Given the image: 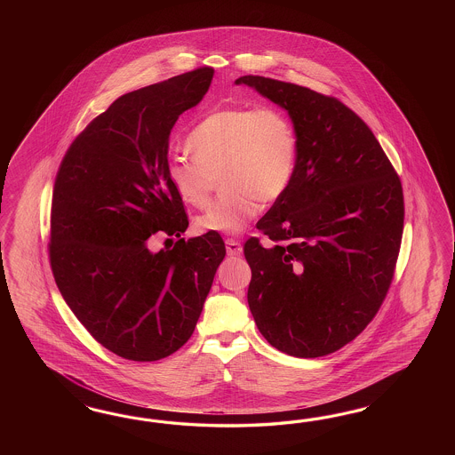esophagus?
Instances as JSON below:
<instances>
[{"label": "esophagus", "instance_id": "1", "mask_svg": "<svg viewBox=\"0 0 455 455\" xmlns=\"http://www.w3.org/2000/svg\"><path fill=\"white\" fill-rule=\"evenodd\" d=\"M225 245H227V253H228L230 257H236V255H240V253L243 251L242 243H240L238 240H234V238H227V240H225Z\"/></svg>", "mask_w": 455, "mask_h": 455}]
</instances>
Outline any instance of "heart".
I'll use <instances>...</instances> for the list:
<instances>
[{
	"label": "heart",
	"mask_w": 455,
	"mask_h": 455,
	"mask_svg": "<svg viewBox=\"0 0 455 455\" xmlns=\"http://www.w3.org/2000/svg\"><path fill=\"white\" fill-rule=\"evenodd\" d=\"M192 158L173 156L166 175L180 200L207 207L213 180L223 190L195 225L205 234L236 235L290 187L297 160V137L289 118L274 108H223L207 115L187 140Z\"/></svg>",
	"instance_id": "heart-1"
}]
</instances>
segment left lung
Here are the masks:
<instances>
[{"instance_id": "1", "label": "left lung", "mask_w": 455, "mask_h": 455, "mask_svg": "<svg viewBox=\"0 0 455 455\" xmlns=\"http://www.w3.org/2000/svg\"><path fill=\"white\" fill-rule=\"evenodd\" d=\"M289 113L297 160L287 192L250 238L248 307L267 342L293 357L352 342L390 287L403 230V193L371 128L335 98L293 83L242 76Z\"/></svg>"}]
</instances>
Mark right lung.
I'll list each match as a JSON object with an SVG mask.
<instances>
[{
	"mask_svg": "<svg viewBox=\"0 0 455 455\" xmlns=\"http://www.w3.org/2000/svg\"><path fill=\"white\" fill-rule=\"evenodd\" d=\"M212 78L213 68L193 69L115 100L71 143L56 175V285L92 337L128 360H160L187 344L225 259L219 234L148 247L153 235L188 227L166 175L168 141Z\"/></svg>",
	"mask_w": 455,
	"mask_h": 455,
	"instance_id": "1",
	"label": "right lung"
}]
</instances>
